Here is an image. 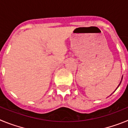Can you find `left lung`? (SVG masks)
Instances as JSON below:
<instances>
[{
  "instance_id": "1",
  "label": "left lung",
  "mask_w": 128,
  "mask_h": 128,
  "mask_svg": "<svg viewBox=\"0 0 128 128\" xmlns=\"http://www.w3.org/2000/svg\"><path fill=\"white\" fill-rule=\"evenodd\" d=\"M122 77L121 81H120V82L119 84H118V86H117V88H118V86H120V83H121V81H122ZM117 88H116V90H117ZM115 91H114V92H115ZM114 92H113V93H114ZM113 93H112V94H113ZM112 94H111V95H112Z\"/></svg>"
}]
</instances>
